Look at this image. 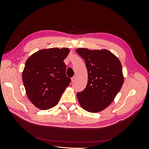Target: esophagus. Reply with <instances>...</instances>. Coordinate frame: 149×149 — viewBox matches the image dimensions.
Segmentation results:
<instances>
[{"label": "esophagus", "mask_w": 149, "mask_h": 149, "mask_svg": "<svg viewBox=\"0 0 149 149\" xmlns=\"http://www.w3.org/2000/svg\"><path fill=\"white\" fill-rule=\"evenodd\" d=\"M75 81H76V76H73V77L71 78V81L73 82V83H74Z\"/></svg>", "instance_id": "obj_1"}]
</instances>
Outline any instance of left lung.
<instances>
[{
  "instance_id": "left-lung-1",
  "label": "left lung",
  "mask_w": 149,
  "mask_h": 149,
  "mask_svg": "<svg viewBox=\"0 0 149 149\" xmlns=\"http://www.w3.org/2000/svg\"><path fill=\"white\" fill-rule=\"evenodd\" d=\"M88 70V83L77 93L80 106L89 112H100L111 104L124 83L119 60L107 49L78 48Z\"/></svg>"
}]
</instances>
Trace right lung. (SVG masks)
Listing matches in <instances>:
<instances>
[{"instance_id": "obj_1", "label": "right lung", "mask_w": 149, "mask_h": 149, "mask_svg": "<svg viewBox=\"0 0 149 149\" xmlns=\"http://www.w3.org/2000/svg\"><path fill=\"white\" fill-rule=\"evenodd\" d=\"M70 52L68 48L41 49L31 55L26 61L22 79L31 102L40 109L55 106L71 79L66 75L64 60Z\"/></svg>"}]
</instances>
